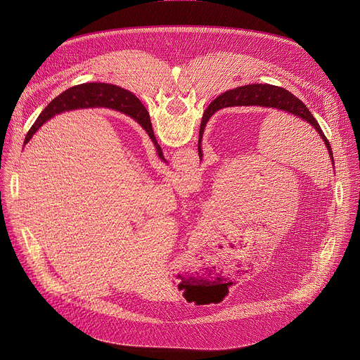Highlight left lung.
Masks as SVG:
<instances>
[{"instance_id": "obj_1", "label": "left lung", "mask_w": 360, "mask_h": 360, "mask_svg": "<svg viewBox=\"0 0 360 360\" xmlns=\"http://www.w3.org/2000/svg\"><path fill=\"white\" fill-rule=\"evenodd\" d=\"M136 105H139V104H136ZM235 105H258V107H266V108H276L281 111L290 112V114L304 120L306 122H309L318 131V134L322 136V139L329 150L332 164H335L330 143L326 139L323 131L321 129V125L318 124V121L315 120L312 112L307 110V107L299 98H296L288 89H283V88L275 86V85H268V84H252V85L238 86V88L224 92L214 102H211V105L208 107L207 111H205L202 122H200L199 141H198L199 157H200V139H202V134H203V128H205V122H207V118L211 114H214L217 110H221L224 107H235Z\"/></svg>"}]
</instances>
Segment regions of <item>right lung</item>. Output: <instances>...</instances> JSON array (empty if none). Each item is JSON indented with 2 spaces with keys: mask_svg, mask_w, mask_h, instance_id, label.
I'll return each mask as SVG.
<instances>
[{
  "mask_svg": "<svg viewBox=\"0 0 360 360\" xmlns=\"http://www.w3.org/2000/svg\"><path fill=\"white\" fill-rule=\"evenodd\" d=\"M136 103H139V101L135 95H132L129 91L122 89L117 85L92 82V84H81V85L72 86V88L64 91L56 99L51 101L48 107H45V110L37 118L35 124L28 131L24 143H27L31 139V136L35 134V131L45 121H48L49 118H53L56 114H60V112H64V111H68V110H75V108H88V107H94V105H104V107L115 108V110L132 117L134 120H136L141 124V127L148 132L152 142L155 143L160 158L165 160L164 153L161 150V146L158 145V142L155 139V135H153L148 112L142 108L141 104L139 106H136ZM208 118H207V121H208Z\"/></svg>",
  "mask_w": 360,
  "mask_h": 360,
  "instance_id": "right-lung-1",
  "label": "right lung"
}]
</instances>
